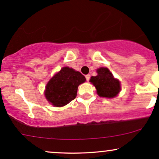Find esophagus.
<instances>
[{
    "mask_svg": "<svg viewBox=\"0 0 159 159\" xmlns=\"http://www.w3.org/2000/svg\"><path fill=\"white\" fill-rule=\"evenodd\" d=\"M85 78H86V80L88 81L89 80H90V75H87L85 76Z\"/></svg>",
    "mask_w": 159,
    "mask_h": 159,
    "instance_id": "34e87169",
    "label": "esophagus"
}]
</instances>
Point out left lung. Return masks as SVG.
<instances>
[{
  "instance_id": "8db88e82",
  "label": "left lung",
  "mask_w": 159,
  "mask_h": 159,
  "mask_svg": "<svg viewBox=\"0 0 159 159\" xmlns=\"http://www.w3.org/2000/svg\"><path fill=\"white\" fill-rule=\"evenodd\" d=\"M97 73L96 76L91 77L90 82L96 87L98 95L102 97H115L120 90V81L115 79L107 68L98 69Z\"/></svg>"
}]
</instances>
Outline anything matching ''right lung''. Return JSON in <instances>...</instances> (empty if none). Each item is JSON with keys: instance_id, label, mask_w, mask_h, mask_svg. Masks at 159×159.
Masks as SVG:
<instances>
[{"instance_id": "obj_1", "label": "right lung", "mask_w": 159, "mask_h": 159, "mask_svg": "<svg viewBox=\"0 0 159 159\" xmlns=\"http://www.w3.org/2000/svg\"><path fill=\"white\" fill-rule=\"evenodd\" d=\"M85 81L81 72L63 67L49 81L45 88V97L54 106H64L76 97L78 87Z\"/></svg>"}]
</instances>
